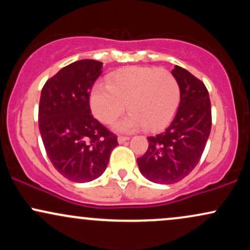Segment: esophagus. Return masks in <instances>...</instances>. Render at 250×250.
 I'll return each instance as SVG.
<instances>
[{
    "label": "esophagus",
    "instance_id": "esophagus-1",
    "mask_svg": "<svg viewBox=\"0 0 250 250\" xmlns=\"http://www.w3.org/2000/svg\"><path fill=\"white\" fill-rule=\"evenodd\" d=\"M129 139H130V137H129V136H119V137H117V142L123 143V142L128 141Z\"/></svg>",
    "mask_w": 250,
    "mask_h": 250
}]
</instances>
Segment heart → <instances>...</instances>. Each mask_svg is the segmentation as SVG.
<instances>
[{"label": "heart", "mask_w": 250, "mask_h": 250, "mask_svg": "<svg viewBox=\"0 0 250 250\" xmlns=\"http://www.w3.org/2000/svg\"><path fill=\"white\" fill-rule=\"evenodd\" d=\"M90 108L97 120L115 125L120 131L147 127L160 130L174 119L181 101L180 84L170 71L155 67H128L108 76V85L97 83L91 89Z\"/></svg>", "instance_id": "heart-1"}]
</instances>
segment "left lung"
<instances>
[{"mask_svg": "<svg viewBox=\"0 0 250 250\" xmlns=\"http://www.w3.org/2000/svg\"><path fill=\"white\" fill-rule=\"evenodd\" d=\"M171 74L181 89L176 115L163 133L148 137L147 151L137 159L143 176L161 185L179 182L190 174L211 129L210 100L205 83L179 65Z\"/></svg>", "mask_w": 250, "mask_h": 250, "instance_id": "left-lung-1", "label": "left lung"}]
</instances>
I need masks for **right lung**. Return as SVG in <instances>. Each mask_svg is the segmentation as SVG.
Segmentation results:
<instances>
[{
    "mask_svg": "<svg viewBox=\"0 0 250 250\" xmlns=\"http://www.w3.org/2000/svg\"><path fill=\"white\" fill-rule=\"evenodd\" d=\"M102 62L80 60L45 82L39 105V128L50 162L65 179L89 182L107 168L117 136L94 119L89 94Z\"/></svg>",
    "mask_w": 250,
    "mask_h": 250,
    "instance_id": "obj_1",
    "label": "right lung"
}]
</instances>
